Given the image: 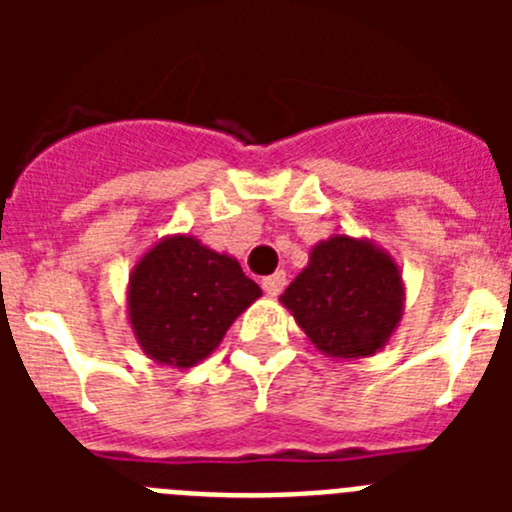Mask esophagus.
<instances>
[{
  "mask_svg": "<svg viewBox=\"0 0 512 512\" xmlns=\"http://www.w3.org/2000/svg\"><path fill=\"white\" fill-rule=\"evenodd\" d=\"M261 287H264L266 295L277 297L284 287H287V274L284 271H277V274H271V277L261 279Z\"/></svg>",
  "mask_w": 512,
  "mask_h": 512,
  "instance_id": "obj_1",
  "label": "esophagus"
}]
</instances>
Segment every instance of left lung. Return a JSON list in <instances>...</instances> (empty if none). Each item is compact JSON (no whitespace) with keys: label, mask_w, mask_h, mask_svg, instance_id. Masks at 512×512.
Masks as SVG:
<instances>
[{"label":"left lung","mask_w":512,"mask_h":512,"mask_svg":"<svg viewBox=\"0 0 512 512\" xmlns=\"http://www.w3.org/2000/svg\"><path fill=\"white\" fill-rule=\"evenodd\" d=\"M310 343L330 359L382 351L405 312V282L390 253L369 238L330 235L279 297Z\"/></svg>","instance_id":"1"}]
</instances>
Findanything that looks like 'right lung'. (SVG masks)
Here are the masks:
<instances>
[{
	"mask_svg": "<svg viewBox=\"0 0 512 512\" xmlns=\"http://www.w3.org/2000/svg\"><path fill=\"white\" fill-rule=\"evenodd\" d=\"M261 297L241 264L176 233L153 243L128 279V320L143 354L189 369L220 346L235 318Z\"/></svg>",
	"mask_w": 512,
	"mask_h": 512,
	"instance_id": "add662e5",
	"label": "right lung"
}]
</instances>
